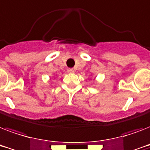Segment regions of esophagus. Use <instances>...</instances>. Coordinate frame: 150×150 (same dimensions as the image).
<instances>
[{
    "label": "esophagus",
    "instance_id": "1",
    "mask_svg": "<svg viewBox=\"0 0 150 150\" xmlns=\"http://www.w3.org/2000/svg\"><path fill=\"white\" fill-rule=\"evenodd\" d=\"M67 71H68V73H74L75 71H74V69H72V68H68Z\"/></svg>",
    "mask_w": 150,
    "mask_h": 150
}]
</instances>
